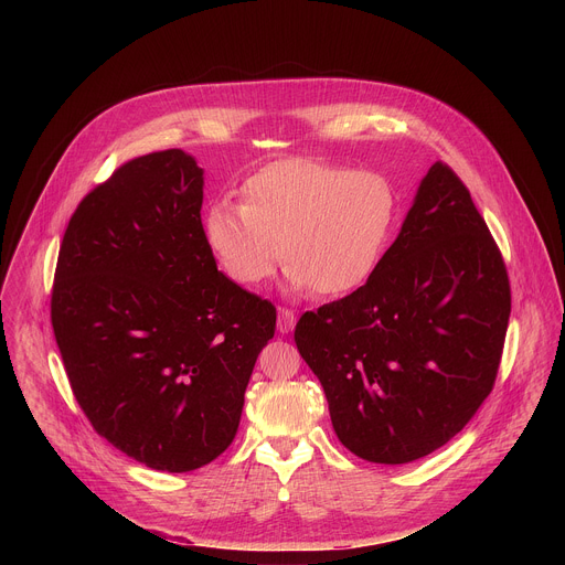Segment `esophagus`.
I'll use <instances>...</instances> for the list:
<instances>
[{
  "label": "esophagus",
  "instance_id": "esophagus-1",
  "mask_svg": "<svg viewBox=\"0 0 565 565\" xmlns=\"http://www.w3.org/2000/svg\"><path fill=\"white\" fill-rule=\"evenodd\" d=\"M295 321H297V317H295V312L290 308H279V317H277V331L279 333L292 331L295 329Z\"/></svg>",
  "mask_w": 565,
  "mask_h": 565
}]
</instances>
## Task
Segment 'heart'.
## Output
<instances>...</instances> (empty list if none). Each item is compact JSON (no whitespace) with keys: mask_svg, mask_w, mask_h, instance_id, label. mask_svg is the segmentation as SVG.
Segmentation results:
<instances>
[{"mask_svg":"<svg viewBox=\"0 0 565 565\" xmlns=\"http://www.w3.org/2000/svg\"><path fill=\"white\" fill-rule=\"evenodd\" d=\"M395 218L397 194L386 177L290 158L250 177L244 203H212L203 236L241 286L264 284L286 259L295 288L340 297L373 277Z\"/></svg>","mask_w":565,"mask_h":565,"instance_id":"obj_1","label":"heart"}]
</instances>
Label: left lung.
I'll return each mask as SVG.
<instances>
[{
  "instance_id": "left-lung-1",
  "label": "left lung",
  "mask_w": 565,
  "mask_h": 565,
  "mask_svg": "<svg viewBox=\"0 0 565 565\" xmlns=\"http://www.w3.org/2000/svg\"><path fill=\"white\" fill-rule=\"evenodd\" d=\"M510 310L497 241L438 160L373 277L303 312L295 344L324 386L340 443L402 465L449 443L492 393Z\"/></svg>"
}]
</instances>
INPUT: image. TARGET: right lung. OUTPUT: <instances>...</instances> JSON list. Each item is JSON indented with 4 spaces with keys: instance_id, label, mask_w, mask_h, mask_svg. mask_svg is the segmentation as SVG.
Wrapping results in <instances>:
<instances>
[{
    "instance_id": "right-lung-1",
    "label": "right lung",
    "mask_w": 565,
    "mask_h": 565,
    "mask_svg": "<svg viewBox=\"0 0 565 565\" xmlns=\"http://www.w3.org/2000/svg\"><path fill=\"white\" fill-rule=\"evenodd\" d=\"M203 170L181 149L120 166L75 207L51 324L92 427L129 458L192 471L236 436L277 308L227 279L203 223Z\"/></svg>"
}]
</instances>
